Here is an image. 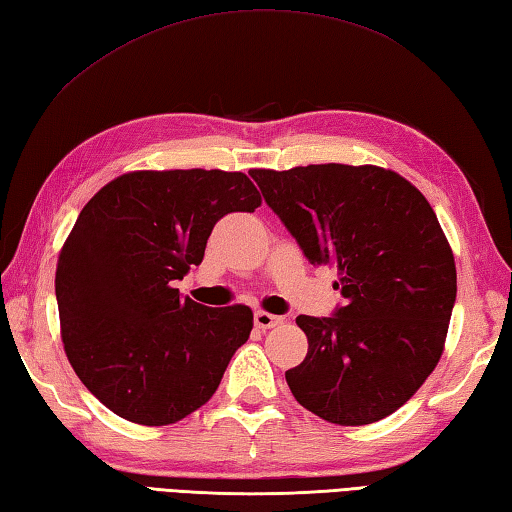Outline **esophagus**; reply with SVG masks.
Segmentation results:
<instances>
[{
    "instance_id": "1",
    "label": "esophagus",
    "mask_w": 512,
    "mask_h": 512,
    "mask_svg": "<svg viewBox=\"0 0 512 512\" xmlns=\"http://www.w3.org/2000/svg\"><path fill=\"white\" fill-rule=\"evenodd\" d=\"M280 322H282L280 315H273V313H266V311H255V327L257 329H262V331L273 329Z\"/></svg>"
}]
</instances>
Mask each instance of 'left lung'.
<instances>
[{
	"label": "left lung",
	"mask_w": 512,
	"mask_h": 512,
	"mask_svg": "<svg viewBox=\"0 0 512 512\" xmlns=\"http://www.w3.org/2000/svg\"><path fill=\"white\" fill-rule=\"evenodd\" d=\"M313 264L338 268L333 318L297 315L309 351L286 371L295 401L336 425L394 414L441 360L457 297L448 237L421 190L378 165L250 170Z\"/></svg>",
	"instance_id": "obj_1"
}]
</instances>
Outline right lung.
Returning <instances> with one entry per match:
<instances>
[{
    "instance_id": "1",
    "label": "right lung",
    "mask_w": 512,
    "mask_h": 512,
    "mask_svg": "<svg viewBox=\"0 0 512 512\" xmlns=\"http://www.w3.org/2000/svg\"><path fill=\"white\" fill-rule=\"evenodd\" d=\"M262 194L244 172L136 170L82 208L55 268L60 336L73 371L125 421L170 425L206 405L253 331L246 304L181 297L228 212Z\"/></svg>"
}]
</instances>
